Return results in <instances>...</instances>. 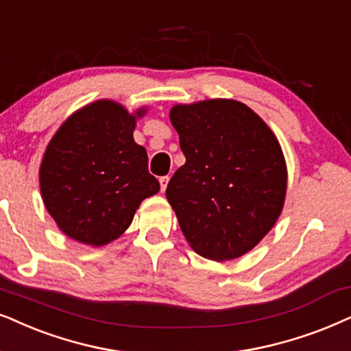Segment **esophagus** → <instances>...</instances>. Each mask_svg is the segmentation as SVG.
<instances>
[{"label":"esophagus","mask_w":351,"mask_h":351,"mask_svg":"<svg viewBox=\"0 0 351 351\" xmlns=\"http://www.w3.org/2000/svg\"><path fill=\"white\" fill-rule=\"evenodd\" d=\"M158 181H160V189L165 191L167 186H168V181H170V178H168V176H160V178H158Z\"/></svg>","instance_id":"1"}]
</instances>
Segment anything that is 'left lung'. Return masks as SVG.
Wrapping results in <instances>:
<instances>
[{"label":"left lung","instance_id":"8db88e82","mask_svg":"<svg viewBox=\"0 0 351 351\" xmlns=\"http://www.w3.org/2000/svg\"><path fill=\"white\" fill-rule=\"evenodd\" d=\"M170 118L186 157L167 186L181 232L207 259L246 254L270 232L285 201L277 137L237 100L176 105Z\"/></svg>","mask_w":351,"mask_h":351}]
</instances>
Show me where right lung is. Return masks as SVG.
<instances>
[{"mask_svg":"<svg viewBox=\"0 0 351 351\" xmlns=\"http://www.w3.org/2000/svg\"><path fill=\"white\" fill-rule=\"evenodd\" d=\"M112 100H99L69 117L48 144L40 165L47 210L64 234L104 246L131 225L136 208L160 183L134 143L136 118Z\"/></svg>","mask_w":351,"mask_h":351,"instance_id":"add662e5","label":"right lung"}]
</instances>
